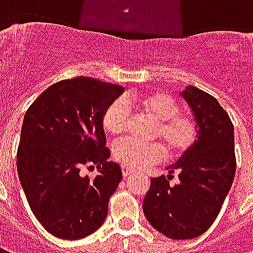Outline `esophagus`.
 <instances>
[{
    "label": "esophagus",
    "mask_w": 253,
    "mask_h": 253,
    "mask_svg": "<svg viewBox=\"0 0 253 253\" xmlns=\"http://www.w3.org/2000/svg\"><path fill=\"white\" fill-rule=\"evenodd\" d=\"M122 173H123V176H125V177H127L128 175H131L132 170L130 169V168H127V167H123V165H122Z\"/></svg>",
    "instance_id": "obj_1"
}]
</instances>
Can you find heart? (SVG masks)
Listing matches in <instances>:
<instances>
[{
    "label": "heart",
    "mask_w": 253,
    "mask_h": 253,
    "mask_svg": "<svg viewBox=\"0 0 253 253\" xmlns=\"http://www.w3.org/2000/svg\"><path fill=\"white\" fill-rule=\"evenodd\" d=\"M137 105L157 119L153 135L161 138L170 156L188 152L198 139L199 125L194 116L180 112V103L164 90L130 93L126 99L118 97L107 105L101 122L104 130L112 137H119L127 130L130 121V105ZM115 161L130 169H141L164 159V149L157 142L142 143L125 139L112 149Z\"/></svg>",
    "instance_id": "heart-1"
}]
</instances>
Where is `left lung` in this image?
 <instances>
[{"mask_svg": "<svg viewBox=\"0 0 253 253\" xmlns=\"http://www.w3.org/2000/svg\"><path fill=\"white\" fill-rule=\"evenodd\" d=\"M199 125L195 145L168 167V177L150 180L143 212L160 233L175 240L199 237L210 228L233 184L234 131L228 112L215 97L195 86L183 92ZM173 171L179 183L170 186Z\"/></svg>", "mask_w": 253, "mask_h": 253, "instance_id": "obj_1", "label": "left lung"}]
</instances>
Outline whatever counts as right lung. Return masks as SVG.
Masks as SVG:
<instances>
[{
	"instance_id": "1",
	"label": "right lung",
	"mask_w": 253,
	"mask_h": 253,
	"mask_svg": "<svg viewBox=\"0 0 253 253\" xmlns=\"http://www.w3.org/2000/svg\"><path fill=\"white\" fill-rule=\"evenodd\" d=\"M122 92L121 85L92 77L62 80L25 112L17 173L32 212L58 239H84L104 223L122 170L107 160L101 118ZM88 165L100 172L93 181L79 172Z\"/></svg>"
}]
</instances>
